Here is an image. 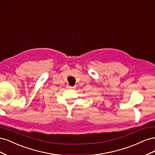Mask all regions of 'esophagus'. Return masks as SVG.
Wrapping results in <instances>:
<instances>
[{"mask_svg": "<svg viewBox=\"0 0 155 155\" xmlns=\"http://www.w3.org/2000/svg\"><path fill=\"white\" fill-rule=\"evenodd\" d=\"M68 88L69 89H72V88H74V87H70V86H68Z\"/></svg>", "mask_w": 155, "mask_h": 155, "instance_id": "1", "label": "esophagus"}]
</instances>
